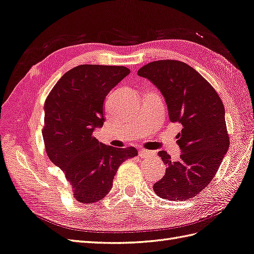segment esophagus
<instances>
[{
  "label": "esophagus",
  "mask_w": 254,
  "mask_h": 254,
  "mask_svg": "<svg viewBox=\"0 0 254 254\" xmlns=\"http://www.w3.org/2000/svg\"><path fill=\"white\" fill-rule=\"evenodd\" d=\"M151 154H152V151H150V150H147V149H140L139 150V157L140 158H147V157H149Z\"/></svg>",
  "instance_id": "34e87169"
}]
</instances>
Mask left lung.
<instances>
[{
    "label": "left lung",
    "mask_w": 254,
    "mask_h": 254,
    "mask_svg": "<svg viewBox=\"0 0 254 254\" xmlns=\"http://www.w3.org/2000/svg\"><path fill=\"white\" fill-rule=\"evenodd\" d=\"M138 75L160 90L170 121L183 126L176 136L180 160L172 161L164 150L158 152L167 170L154 191L171 201L188 200L210 184L229 147L223 102L213 86L183 62H152L141 67Z\"/></svg>",
    "instance_id": "8db88e82"
}]
</instances>
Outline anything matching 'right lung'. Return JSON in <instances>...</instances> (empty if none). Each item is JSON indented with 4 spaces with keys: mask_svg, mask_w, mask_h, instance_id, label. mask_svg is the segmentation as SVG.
<instances>
[{
    "mask_svg": "<svg viewBox=\"0 0 254 254\" xmlns=\"http://www.w3.org/2000/svg\"><path fill=\"white\" fill-rule=\"evenodd\" d=\"M128 73L123 66L80 64L64 73L45 99L46 155L62 169L81 203L105 198L120 164L137 156L134 147L115 148L93 136L105 121V97Z\"/></svg>",
    "mask_w": 254,
    "mask_h": 254,
    "instance_id": "1",
    "label": "right lung"
}]
</instances>
